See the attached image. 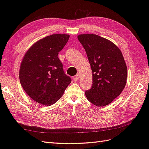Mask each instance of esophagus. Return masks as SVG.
<instances>
[{"label":"esophagus","mask_w":149,"mask_h":149,"mask_svg":"<svg viewBox=\"0 0 149 149\" xmlns=\"http://www.w3.org/2000/svg\"><path fill=\"white\" fill-rule=\"evenodd\" d=\"M78 79H79V76L78 75H76L75 76H73V80L74 81V82L78 81Z\"/></svg>","instance_id":"1"}]
</instances>
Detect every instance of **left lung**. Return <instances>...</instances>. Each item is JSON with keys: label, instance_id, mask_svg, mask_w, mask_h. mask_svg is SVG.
Returning <instances> with one entry per match:
<instances>
[{"label": "left lung", "instance_id": "1", "mask_svg": "<svg viewBox=\"0 0 149 149\" xmlns=\"http://www.w3.org/2000/svg\"><path fill=\"white\" fill-rule=\"evenodd\" d=\"M84 47L93 73L91 88L85 92L97 106L109 104L119 96L127 82V69L120 49L110 40L94 34L78 36Z\"/></svg>", "mask_w": 149, "mask_h": 149}]
</instances>
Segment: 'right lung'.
<instances>
[{
    "label": "right lung",
    "instance_id": "right-lung-1",
    "mask_svg": "<svg viewBox=\"0 0 149 149\" xmlns=\"http://www.w3.org/2000/svg\"><path fill=\"white\" fill-rule=\"evenodd\" d=\"M69 35L53 34L39 40L25 54L19 79L24 91L33 101L51 106L61 97L71 82L58 57Z\"/></svg>",
    "mask_w": 149,
    "mask_h": 149
}]
</instances>
